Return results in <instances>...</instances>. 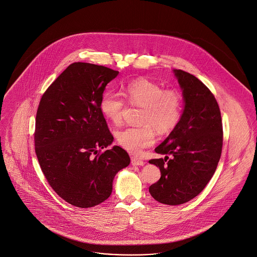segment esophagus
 I'll use <instances>...</instances> for the list:
<instances>
[{
  "mask_svg": "<svg viewBox=\"0 0 257 257\" xmlns=\"http://www.w3.org/2000/svg\"><path fill=\"white\" fill-rule=\"evenodd\" d=\"M131 163L133 166H144L146 163L143 160L139 159L137 157H132L131 158Z\"/></svg>",
  "mask_w": 257,
  "mask_h": 257,
  "instance_id": "obj_1",
  "label": "esophagus"
}]
</instances>
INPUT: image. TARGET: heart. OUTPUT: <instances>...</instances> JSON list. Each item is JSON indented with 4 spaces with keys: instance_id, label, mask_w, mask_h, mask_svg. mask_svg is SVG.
<instances>
[{
    "instance_id": "1",
    "label": "heart",
    "mask_w": 257,
    "mask_h": 257,
    "mask_svg": "<svg viewBox=\"0 0 257 257\" xmlns=\"http://www.w3.org/2000/svg\"><path fill=\"white\" fill-rule=\"evenodd\" d=\"M125 95L130 104L143 107L141 127H129L116 133V142L128 152L138 155L143 149L153 145L155 131L166 134L177 125L181 115V96L172 89L163 87L147 79L128 84ZM103 114L113 124L122 120L125 102L112 91L104 93L100 103Z\"/></svg>"
}]
</instances>
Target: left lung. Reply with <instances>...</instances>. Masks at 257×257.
<instances>
[{"label":"left lung","instance_id":"8db88e82","mask_svg":"<svg viewBox=\"0 0 257 257\" xmlns=\"http://www.w3.org/2000/svg\"><path fill=\"white\" fill-rule=\"evenodd\" d=\"M173 73L182 90L183 111L171 134L155 148L166 157L149 161L161 171L149 193L163 204L179 205L199 195L211 180L221 154L222 124L219 105L207 86L183 70L173 69Z\"/></svg>","mask_w":257,"mask_h":257}]
</instances>
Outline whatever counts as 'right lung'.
<instances>
[{
  "instance_id": "obj_1",
  "label": "right lung",
  "mask_w": 257,
  "mask_h": 257,
  "mask_svg": "<svg viewBox=\"0 0 257 257\" xmlns=\"http://www.w3.org/2000/svg\"><path fill=\"white\" fill-rule=\"evenodd\" d=\"M118 71L86 62L70 64L40 100L35 146L41 171L66 202L93 207L111 194L114 176L130 164L113 142L100 103Z\"/></svg>"
}]
</instances>
